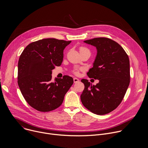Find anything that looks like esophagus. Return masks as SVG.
Masks as SVG:
<instances>
[{
	"label": "esophagus",
	"mask_w": 148,
	"mask_h": 148,
	"mask_svg": "<svg viewBox=\"0 0 148 148\" xmlns=\"http://www.w3.org/2000/svg\"><path fill=\"white\" fill-rule=\"evenodd\" d=\"M78 82H79V79L78 78H74V83H77Z\"/></svg>",
	"instance_id": "34e87169"
}]
</instances>
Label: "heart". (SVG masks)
<instances>
[{
    "instance_id": "1",
    "label": "heart",
    "mask_w": 148,
    "mask_h": 148,
    "mask_svg": "<svg viewBox=\"0 0 148 148\" xmlns=\"http://www.w3.org/2000/svg\"><path fill=\"white\" fill-rule=\"evenodd\" d=\"M89 51V50L84 46H81L79 47V52L80 53H82V52H85V51ZM73 73L75 75H77L78 73H79V70L78 69H75L73 70Z\"/></svg>"
}]
</instances>
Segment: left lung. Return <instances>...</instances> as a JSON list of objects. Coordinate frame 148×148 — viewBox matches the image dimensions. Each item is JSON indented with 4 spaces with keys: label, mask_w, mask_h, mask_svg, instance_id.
I'll return each mask as SVG.
<instances>
[{
    "label": "left lung",
    "mask_w": 148,
    "mask_h": 148,
    "mask_svg": "<svg viewBox=\"0 0 148 148\" xmlns=\"http://www.w3.org/2000/svg\"><path fill=\"white\" fill-rule=\"evenodd\" d=\"M84 42L97 49L93 67L87 75L98 79L99 82L92 86L87 79H82L85 88L81 101L91 112L107 114L119 106L128 88L130 59L122 46L109 38L97 37Z\"/></svg>",
    "instance_id": "left-lung-1"
}]
</instances>
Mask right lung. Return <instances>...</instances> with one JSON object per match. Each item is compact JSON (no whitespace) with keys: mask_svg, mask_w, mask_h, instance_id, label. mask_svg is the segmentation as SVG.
<instances>
[{"mask_svg":"<svg viewBox=\"0 0 148 148\" xmlns=\"http://www.w3.org/2000/svg\"><path fill=\"white\" fill-rule=\"evenodd\" d=\"M71 41L45 38L30 43L21 54L18 62L17 82L29 105L40 112L58 108L74 82L64 75L53 81L51 73L63 60V50Z\"/></svg>","mask_w":148,"mask_h":148,"instance_id":"add662e5","label":"right lung"}]
</instances>
